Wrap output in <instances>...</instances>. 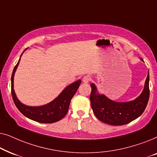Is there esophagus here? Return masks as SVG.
<instances>
[{"mask_svg": "<svg viewBox=\"0 0 157 157\" xmlns=\"http://www.w3.org/2000/svg\"><path fill=\"white\" fill-rule=\"evenodd\" d=\"M82 81H83V83H88L89 82V81H90V78H89V76H83V79H82Z\"/></svg>", "mask_w": 157, "mask_h": 157, "instance_id": "1", "label": "esophagus"}]
</instances>
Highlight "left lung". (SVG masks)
Wrapping results in <instances>:
<instances>
[{
    "mask_svg": "<svg viewBox=\"0 0 157 157\" xmlns=\"http://www.w3.org/2000/svg\"><path fill=\"white\" fill-rule=\"evenodd\" d=\"M141 61L144 62L142 59ZM149 74L146 79L141 94L134 100L126 102L113 101L98 91L94 83H91L90 95L91 108L100 121L113 126H121L130 123L140 117L147 107L149 98Z\"/></svg>",
    "mask_w": 157,
    "mask_h": 157,
    "instance_id": "obj_1",
    "label": "left lung"
}]
</instances>
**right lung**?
<instances>
[{
	"label": "right lung",
	"mask_w": 157,
	"mask_h": 157,
	"mask_svg": "<svg viewBox=\"0 0 157 157\" xmlns=\"http://www.w3.org/2000/svg\"><path fill=\"white\" fill-rule=\"evenodd\" d=\"M26 49H25V51ZM23 52L21 55L16 66L14 67L11 76V94L14 104L25 117L33 121L44 124L54 123V122L60 121L67 113L71 100L76 94L77 89H78L81 83V80H78L68 85L55 99L49 102L48 104L38 106H31L23 104L17 98L14 91L13 84L15 73L19 65V62L21 61V56L23 55Z\"/></svg>",
	"instance_id": "obj_1"
}]
</instances>
